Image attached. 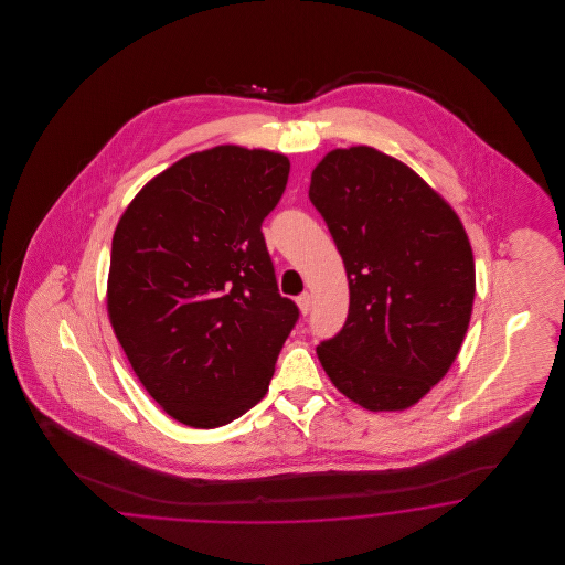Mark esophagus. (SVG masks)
<instances>
[{
	"label": "esophagus",
	"mask_w": 565,
	"mask_h": 565,
	"mask_svg": "<svg viewBox=\"0 0 565 565\" xmlns=\"http://www.w3.org/2000/svg\"><path fill=\"white\" fill-rule=\"evenodd\" d=\"M296 305H298L300 313H302V316H307V313L311 311V296L307 295V292H302V295L296 298Z\"/></svg>",
	"instance_id": "1"
}]
</instances>
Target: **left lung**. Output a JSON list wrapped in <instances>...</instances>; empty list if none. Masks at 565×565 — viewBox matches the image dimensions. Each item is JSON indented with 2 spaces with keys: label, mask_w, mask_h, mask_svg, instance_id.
Returning a JSON list of instances; mask_svg holds the SVG:
<instances>
[{
  "label": "left lung",
  "mask_w": 565,
  "mask_h": 565,
  "mask_svg": "<svg viewBox=\"0 0 565 565\" xmlns=\"http://www.w3.org/2000/svg\"><path fill=\"white\" fill-rule=\"evenodd\" d=\"M309 199L350 281L341 332L318 345L334 387L369 411H403L447 375L475 302V256L451 205L404 162L339 148Z\"/></svg>",
  "instance_id": "left-lung-1"
}]
</instances>
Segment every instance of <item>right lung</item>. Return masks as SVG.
<instances>
[{"label":"right lung","instance_id":"1","mask_svg":"<svg viewBox=\"0 0 565 565\" xmlns=\"http://www.w3.org/2000/svg\"><path fill=\"white\" fill-rule=\"evenodd\" d=\"M288 173L269 150L194 152L139 190L114 231L109 322L148 394L190 428L260 403L298 320L260 231Z\"/></svg>","mask_w":565,"mask_h":565}]
</instances>
